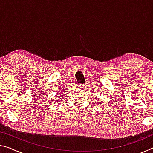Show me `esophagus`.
<instances>
[{
    "label": "esophagus",
    "mask_w": 153,
    "mask_h": 153,
    "mask_svg": "<svg viewBox=\"0 0 153 153\" xmlns=\"http://www.w3.org/2000/svg\"><path fill=\"white\" fill-rule=\"evenodd\" d=\"M85 87H86L85 86V85H78L77 88H78V90H82V89H84Z\"/></svg>",
    "instance_id": "esophagus-1"
}]
</instances>
